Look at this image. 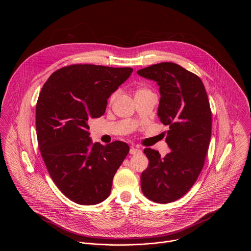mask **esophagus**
<instances>
[{"label": "esophagus", "instance_id": "1", "mask_svg": "<svg viewBox=\"0 0 251 251\" xmlns=\"http://www.w3.org/2000/svg\"><path fill=\"white\" fill-rule=\"evenodd\" d=\"M142 151L140 149H137V148H134V147H131L130 150H129V153L130 154H138V153H141Z\"/></svg>", "mask_w": 251, "mask_h": 251}]
</instances>
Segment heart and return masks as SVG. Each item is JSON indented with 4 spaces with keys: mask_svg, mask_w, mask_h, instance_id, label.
Wrapping results in <instances>:
<instances>
[{
    "mask_svg": "<svg viewBox=\"0 0 251 251\" xmlns=\"http://www.w3.org/2000/svg\"><path fill=\"white\" fill-rule=\"evenodd\" d=\"M146 92H150V90L147 89V88H139V89L137 90V92H136V95H139V94H142V93H146ZM116 96H117V93H116V92L113 93V94L110 96V98H109V102H110V103H112V102L115 100Z\"/></svg>",
    "mask_w": 251,
    "mask_h": 251,
    "instance_id": "obj_1",
    "label": "heart"
}]
</instances>
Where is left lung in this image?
I'll return each instance as SVG.
<instances>
[{
	"mask_svg": "<svg viewBox=\"0 0 251 251\" xmlns=\"http://www.w3.org/2000/svg\"><path fill=\"white\" fill-rule=\"evenodd\" d=\"M156 81L161 95L158 117L169 126L165 156L151 148L144 153L149 166L141 174L144 195L156 203L182 197L198 179L212 135V111L202 80L174 63H160L138 71Z\"/></svg>",
	"mask_w": 251,
	"mask_h": 251,
	"instance_id": "8db88e82",
	"label": "left lung"
}]
</instances>
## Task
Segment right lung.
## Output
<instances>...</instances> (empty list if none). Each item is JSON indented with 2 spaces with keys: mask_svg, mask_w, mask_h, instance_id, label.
Returning <instances> with one entry per match:
<instances>
[{
  "mask_svg": "<svg viewBox=\"0 0 251 251\" xmlns=\"http://www.w3.org/2000/svg\"><path fill=\"white\" fill-rule=\"evenodd\" d=\"M132 72L131 68L71 65L53 72L38 96L36 127L41 156L58 188L77 204L104 201L129 151L122 141L92 143L88 120L105 113L108 98Z\"/></svg>",
  "mask_w": 251,
  "mask_h": 251,
  "instance_id": "right-lung-1",
  "label": "right lung"
}]
</instances>
